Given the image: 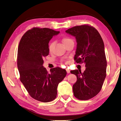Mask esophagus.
Wrapping results in <instances>:
<instances>
[{
    "instance_id": "34e87169",
    "label": "esophagus",
    "mask_w": 121,
    "mask_h": 121,
    "mask_svg": "<svg viewBox=\"0 0 121 121\" xmlns=\"http://www.w3.org/2000/svg\"><path fill=\"white\" fill-rule=\"evenodd\" d=\"M66 71H67V72L68 73H70V70H69L68 69H66Z\"/></svg>"
}]
</instances>
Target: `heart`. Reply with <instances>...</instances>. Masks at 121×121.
Masks as SVG:
<instances>
[{
	"instance_id": "1",
	"label": "heart",
	"mask_w": 121,
	"mask_h": 121,
	"mask_svg": "<svg viewBox=\"0 0 121 121\" xmlns=\"http://www.w3.org/2000/svg\"><path fill=\"white\" fill-rule=\"evenodd\" d=\"M71 41H72V39L71 38H69V37L65 36V37H63L62 39V42L64 45H65L66 44L69 43ZM54 43L53 42H51L49 44V47H48V49H49V51L50 52H51L52 51V50H53V48H54ZM65 63H68L67 61H65Z\"/></svg>"
}]
</instances>
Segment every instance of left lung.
<instances>
[{"label": "left lung", "instance_id": "left-lung-1", "mask_svg": "<svg viewBox=\"0 0 121 121\" xmlns=\"http://www.w3.org/2000/svg\"><path fill=\"white\" fill-rule=\"evenodd\" d=\"M65 32L76 39L75 62L85 63L86 67L83 72L77 69L70 71L77 78L72 87L73 95L79 100H88L99 93L106 76L104 42L98 30L88 24L74 26Z\"/></svg>", "mask_w": 121, "mask_h": 121}]
</instances>
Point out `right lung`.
<instances>
[{
	"mask_svg": "<svg viewBox=\"0 0 121 121\" xmlns=\"http://www.w3.org/2000/svg\"><path fill=\"white\" fill-rule=\"evenodd\" d=\"M59 33L49 28L33 27L23 35L19 43L17 64L20 80L30 97L41 102L56 99L58 84L67 74L61 68H52L49 73L43 66L44 57L49 53V41Z\"/></svg>",
	"mask_w": 121,
	"mask_h": 121,
	"instance_id": "obj_1",
	"label": "right lung"
}]
</instances>
